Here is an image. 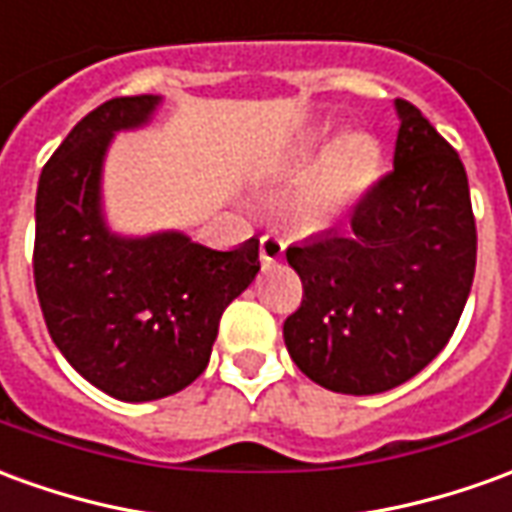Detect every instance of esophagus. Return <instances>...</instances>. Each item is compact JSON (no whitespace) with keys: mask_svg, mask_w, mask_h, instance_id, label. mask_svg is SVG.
Listing matches in <instances>:
<instances>
[{"mask_svg":"<svg viewBox=\"0 0 512 512\" xmlns=\"http://www.w3.org/2000/svg\"><path fill=\"white\" fill-rule=\"evenodd\" d=\"M285 255V244H282L277 235H263L260 238V260L263 263H277Z\"/></svg>","mask_w":512,"mask_h":512,"instance_id":"obj_1","label":"esophagus"}]
</instances>
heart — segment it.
<instances>
[{"mask_svg":"<svg viewBox=\"0 0 512 512\" xmlns=\"http://www.w3.org/2000/svg\"><path fill=\"white\" fill-rule=\"evenodd\" d=\"M293 166H318L296 207L307 227H330L377 185L382 149L366 132L343 135L341 141H332L327 132H310L293 146Z\"/></svg>","mask_w":512,"mask_h":512,"instance_id":"1","label":"heart"}]
</instances>
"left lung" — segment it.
I'll return each instance as SVG.
<instances>
[{"label":"left lung","instance_id":"8db88e82","mask_svg":"<svg viewBox=\"0 0 512 512\" xmlns=\"http://www.w3.org/2000/svg\"><path fill=\"white\" fill-rule=\"evenodd\" d=\"M393 171L368 191L352 230L288 246L302 305L285 346L302 374L352 396L391 391L430 366L466 307L477 227L460 157L396 99Z\"/></svg>","mask_w":512,"mask_h":512}]
</instances>
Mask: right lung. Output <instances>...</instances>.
<instances>
[{"mask_svg":"<svg viewBox=\"0 0 512 512\" xmlns=\"http://www.w3.org/2000/svg\"><path fill=\"white\" fill-rule=\"evenodd\" d=\"M160 96H119L57 146L35 196V291L71 368L121 402H152L202 374L224 307L260 271V241L210 249L185 232L107 227L102 169L113 135L146 127Z\"/></svg>","mask_w":512,"mask_h":512,"instance_id":"1","label":"right lung"}]
</instances>
